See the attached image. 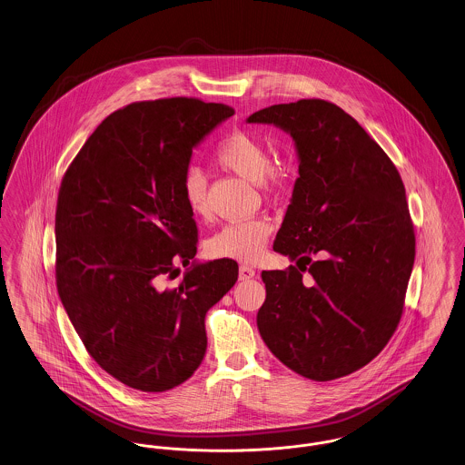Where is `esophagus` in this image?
<instances>
[{"instance_id":"34e87169","label":"esophagus","mask_w":465,"mask_h":465,"mask_svg":"<svg viewBox=\"0 0 465 465\" xmlns=\"http://www.w3.org/2000/svg\"><path fill=\"white\" fill-rule=\"evenodd\" d=\"M254 275H256V270L251 268V266L241 265V268H239V279H241V281H249V279H252Z\"/></svg>"}]
</instances>
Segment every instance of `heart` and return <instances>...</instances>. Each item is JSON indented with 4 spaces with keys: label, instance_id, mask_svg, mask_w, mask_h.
Segmentation results:
<instances>
[{
    "label": "heart",
    "instance_id": "b5f03b06",
    "mask_svg": "<svg viewBox=\"0 0 465 465\" xmlns=\"http://www.w3.org/2000/svg\"><path fill=\"white\" fill-rule=\"evenodd\" d=\"M211 160L228 173L256 181L265 195H279L288 184V167L270 158L265 141L247 131H233L223 135L214 146ZM179 195L192 214L207 216V183L199 169L190 167L179 181ZM273 224L265 216L243 222L228 223L207 242L213 258L252 263L265 252Z\"/></svg>",
    "mask_w": 465,
    "mask_h": 465
}]
</instances>
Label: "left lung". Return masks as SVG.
Segmentation results:
<instances>
[{
  "label": "left lung",
  "mask_w": 465,
  "mask_h": 465,
  "mask_svg": "<svg viewBox=\"0 0 465 465\" xmlns=\"http://www.w3.org/2000/svg\"><path fill=\"white\" fill-rule=\"evenodd\" d=\"M247 122L284 129L300 156L273 242V251L298 262L262 272L260 334L298 375H351L383 351L404 309L415 230L402 179L375 139L330 101L273 104Z\"/></svg>",
  "instance_id": "left-lung-1"
}]
</instances>
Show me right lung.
<instances>
[{
	"instance_id": "right-lung-1",
	"label": "right lung",
	"mask_w": 465,
	"mask_h": 465,
	"mask_svg": "<svg viewBox=\"0 0 465 465\" xmlns=\"http://www.w3.org/2000/svg\"><path fill=\"white\" fill-rule=\"evenodd\" d=\"M235 111L193 97L133 103L111 113L67 167L55 209V282L90 357L118 381L165 392L195 373L205 313L239 266L188 268L199 230L179 195L192 150Z\"/></svg>"
}]
</instances>
